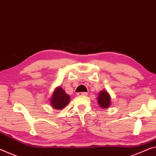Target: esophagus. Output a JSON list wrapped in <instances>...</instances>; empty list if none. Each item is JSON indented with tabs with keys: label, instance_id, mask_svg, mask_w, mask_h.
Masks as SVG:
<instances>
[{
	"label": "esophagus",
	"instance_id": "34e87169",
	"mask_svg": "<svg viewBox=\"0 0 156 156\" xmlns=\"http://www.w3.org/2000/svg\"><path fill=\"white\" fill-rule=\"evenodd\" d=\"M88 93H86V92H80L77 93V95L79 96H83V95H87Z\"/></svg>",
	"mask_w": 156,
	"mask_h": 156
}]
</instances>
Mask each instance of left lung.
Returning a JSON list of instances; mask_svg holds the SVG:
<instances>
[{"instance_id": "obj_1", "label": "left lung", "mask_w": 156, "mask_h": 156, "mask_svg": "<svg viewBox=\"0 0 156 156\" xmlns=\"http://www.w3.org/2000/svg\"><path fill=\"white\" fill-rule=\"evenodd\" d=\"M97 101L98 105L102 109H107L111 106L112 105V98L109 93L107 90H102L99 93Z\"/></svg>"}]
</instances>
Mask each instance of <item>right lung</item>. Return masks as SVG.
Here are the masks:
<instances>
[{
	"mask_svg": "<svg viewBox=\"0 0 156 156\" xmlns=\"http://www.w3.org/2000/svg\"><path fill=\"white\" fill-rule=\"evenodd\" d=\"M70 100V95L67 94L61 86L55 88L52 93L49 102L51 107L55 109L61 110L66 107Z\"/></svg>",
	"mask_w": 156,
	"mask_h": 156,
	"instance_id": "obj_1",
	"label": "right lung"
}]
</instances>
